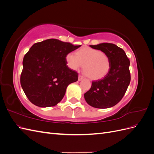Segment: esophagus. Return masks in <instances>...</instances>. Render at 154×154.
Returning <instances> with one entry per match:
<instances>
[{
	"mask_svg": "<svg viewBox=\"0 0 154 154\" xmlns=\"http://www.w3.org/2000/svg\"><path fill=\"white\" fill-rule=\"evenodd\" d=\"M83 78V77L82 75H79L78 76V81H81Z\"/></svg>",
	"mask_w": 154,
	"mask_h": 154,
	"instance_id": "esophagus-1",
	"label": "esophagus"
}]
</instances>
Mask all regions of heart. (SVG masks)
I'll use <instances>...</instances> for the list:
<instances>
[{
	"label": "heart",
	"mask_w": 154,
	"mask_h": 154,
	"mask_svg": "<svg viewBox=\"0 0 154 154\" xmlns=\"http://www.w3.org/2000/svg\"><path fill=\"white\" fill-rule=\"evenodd\" d=\"M67 66L77 71L83 66V71L91 80H97L104 78L110 69V60L103 51L90 47H82L75 55L68 53L66 57Z\"/></svg>",
	"instance_id": "obj_1"
}]
</instances>
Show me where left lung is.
<instances>
[{"label": "left lung", "instance_id": "1", "mask_svg": "<svg viewBox=\"0 0 154 154\" xmlns=\"http://www.w3.org/2000/svg\"><path fill=\"white\" fill-rule=\"evenodd\" d=\"M106 53L110 60L109 73L102 79L92 82L84 94L87 103L95 108L106 109L116 105L124 96L130 82V60L123 49L114 44L90 45Z\"/></svg>", "mask_w": 154, "mask_h": 154}]
</instances>
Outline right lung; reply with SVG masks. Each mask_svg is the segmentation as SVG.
<instances>
[{
	"mask_svg": "<svg viewBox=\"0 0 154 154\" xmlns=\"http://www.w3.org/2000/svg\"><path fill=\"white\" fill-rule=\"evenodd\" d=\"M57 39H48L31 46L23 59L20 84L28 100L40 107L57 105L78 74L69 69L66 55L79 48Z\"/></svg>",
	"mask_w": 154,
	"mask_h": 154,
	"instance_id": "right-lung-1",
	"label": "right lung"
}]
</instances>
